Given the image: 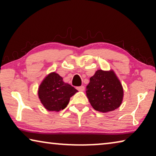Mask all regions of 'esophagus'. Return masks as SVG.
Returning a JSON list of instances; mask_svg holds the SVG:
<instances>
[{
  "mask_svg": "<svg viewBox=\"0 0 156 156\" xmlns=\"http://www.w3.org/2000/svg\"><path fill=\"white\" fill-rule=\"evenodd\" d=\"M77 90H79L80 91H83L84 90V86H81V87H76Z\"/></svg>",
  "mask_w": 156,
  "mask_h": 156,
  "instance_id": "obj_1",
  "label": "esophagus"
}]
</instances>
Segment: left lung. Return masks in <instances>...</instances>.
<instances>
[{
	"instance_id": "1",
	"label": "left lung",
	"mask_w": 156,
	"mask_h": 156,
	"mask_svg": "<svg viewBox=\"0 0 156 156\" xmlns=\"http://www.w3.org/2000/svg\"><path fill=\"white\" fill-rule=\"evenodd\" d=\"M86 93L91 106L102 113L118 108L123 98L122 84L112 69H98L90 78Z\"/></svg>"
}]
</instances>
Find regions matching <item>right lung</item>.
<instances>
[{
    "label": "right lung",
    "mask_w": 156,
    "mask_h": 156,
    "mask_svg": "<svg viewBox=\"0 0 156 156\" xmlns=\"http://www.w3.org/2000/svg\"><path fill=\"white\" fill-rule=\"evenodd\" d=\"M77 90L65 83L56 72H51L42 81L38 88V97L44 108L50 112H59L69 104Z\"/></svg>",
    "instance_id": "1"
}]
</instances>
